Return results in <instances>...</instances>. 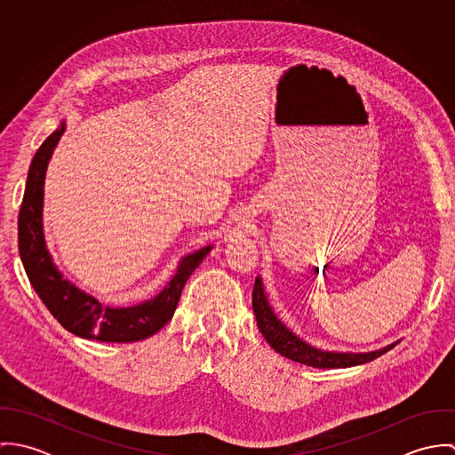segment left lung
I'll return each instance as SVG.
<instances>
[{
	"mask_svg": "<svg viewBox=\"0 0 455 455\" xmlns=\"http://www.w3.org/2000/svg\"><path fill=\"white\" fill-rule=\"evenodd\" d=\"M252 308L256 314V321L259 327L264 339L271 345L273 350H276L280 355L307 364V366H314V368H350V366H357V364H364L370 363L377 357H380L382 354L389 352L390 348H394L399 341H394L387 347L380 348V350H373V352H363V354H355V352H325L321 348H315L312 345H308L307 341H303L299 336H296L287 325L283 324L273 312V308L267 303V298L264 294V285L260 276L256 278L254 283V292H252Z\"/></svg>",
	"mask_w": 455,
	"mask_h": 455,
	"instance_id": "left-lung-1",
	"label": "left lung"
}]
</instances>
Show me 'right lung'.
<instances>
[{
	"label": "right lung",
	"mask_w": 455,
	"mask_h": 455,
	"mask_svg": "<svg viewBox=\"0 0 455 455\" xmlns=\"http://www.w3.org/2000/svg\"><path fill=\"white\" fill-rule=\"evenodd\" d=\"M65 131L63 121L36 150L29 166L19 212V254L24 269L44 305L69 332L108 343L145 339L172 321L188 278L212 251V245L182 258L175 275L157 296L132 307L103 305L63 278L45 245L42 212L47 166Z\"/></svg>",
	"instance_id": "add662e5"
}]
</instances>
